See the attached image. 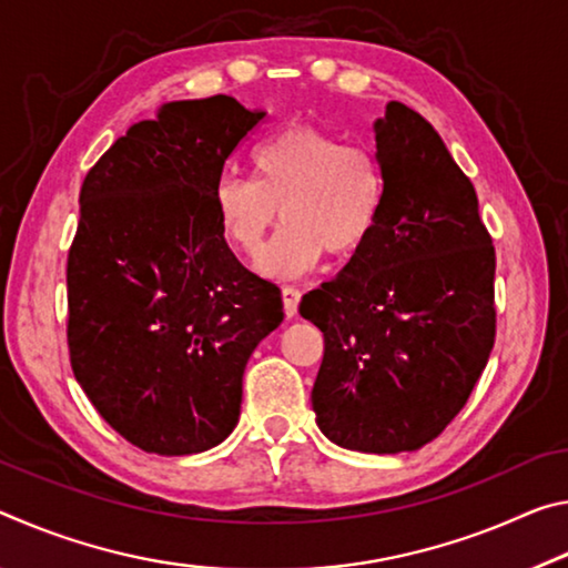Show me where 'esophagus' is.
<instances>
[{
	"label": "esophagus",
	"instance_id": "esophagus-1",
	"mask_svg": "<svg viewBox=\"0 0 568 568\" xmlns=\"http://www.w3.org/2000/svg\"><path fill=\"white\" fill-rule=\"evenodd\" d=\"M297 303H301V291L295 285H285L283 287V311L287 318H293L297 313Z\"/></svg>",
	"mask_w": 568,
	"mask_h": 568
}]
</instances>
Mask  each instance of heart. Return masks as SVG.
<instances>
[{
  "label": "heart",
  "mask_w": 568,
  "mask_h": 568,
  "mask_svg": "<svg viewBox=\"0 0 568 568\" xmlns=\"http://www.w3.org/2000/svg\"><path fill=\"white\" fill-rule=\"evenodd\" d=\"M250 180L225 175L213 192L225 243L253 255L267 230L285 225L257 257V273L287 281L311 271L325 250L351 257L368 243L388 200L383 160L313 124H293L250 150Z\"/></svg>",
  "instance_id": "b5f03b06"
}]
</instances>
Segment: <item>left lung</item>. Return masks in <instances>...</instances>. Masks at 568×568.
<instances>
[{"label": "left lung", "instance_id": "1", "mask_svg": "<svg viewBox=\"0 0 568 568\" xmlns=\"http://www.w3.org/2000/svg\"><path fill=\"white\" fill-rule=\"evenodd\" d=\"M383 217L351 263L307 293L323 331L318 428L363 454L426 446L458 416L496 338V250L478 197L426 118L388 102L373 124Z\"/></svg>", "mask_w": 568, "mask_h": 568}]
</instances>
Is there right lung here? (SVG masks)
<instances>
[{
  "mask_svg": "<svg viewBox=\"0 0 568 568\" xmlns=\"http://www.w3.org/2000/svg\"><path fill=\"white\" fill-rule=\"evenodd\" d=\"M265 112L235 98L162 104L94 162L67 255V345L100 416L148 454L233 434L250 353L283 321L273 283L237 261L213 192Z\"/></svg>",
  "mask_w": 568,
  "mask_h": 568,
  "instance_id": "right-lung-1",
  "label": "right lung"
}]
</instances>
